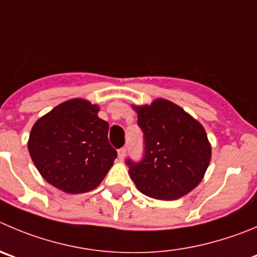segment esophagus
<instances>
[{
	"label": "esophagus",
	"mask_w": 257,
	"mask_h": 257,
	"mask_svg": "<svg viewBox=\"0 0 257 257\" xmlns=\"http://www.w3.org/2000/svg\"><path fill=\"white\" fill-rule=\"evenodd\" d=\"M126 148H121L118 150V159L119 160H123L124 159V156H126Z\"/></svg>",
	"instance_id": "1"
}]
</instances>
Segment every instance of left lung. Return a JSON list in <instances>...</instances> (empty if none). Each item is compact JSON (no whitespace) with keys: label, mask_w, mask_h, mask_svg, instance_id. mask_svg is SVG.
Listing matches in <instances>:
<instances>
[{"label":"left lung","mask_w":257,"mask_h":257,"mask_svg":"<svg viewBox=\"0 0 257 257\" xmlns=\"http://www.w3.org/2000/svg\"><path fill=\"white\" fill-rule=\"evenodd\" d=\"M144 133V156L126 159L136 188L148 197L173 200L194 189L211 161V145L203 126L177 104L156 99L136 107Z\"/></svg>","instance_id":"8db88e82"}]
</instances>
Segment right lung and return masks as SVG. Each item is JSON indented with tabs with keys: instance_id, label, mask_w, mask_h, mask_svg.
<instances>
[{
	"instance_id": "right-lung-1",
	"label": "right lung",
	"mask_w": 257,
	"mask_h": 257,
	"mask_svg": "<svg viewBox=\"0 0 257 257\" xmlns=\"http://www.w3.org/2000/svg\"><path fill=\"white\" fill-rule=\"evenodd\" d=\"M99 107L70 99L36 121L29 153L44 179L70 194L101 184L117 158L108 141V123L97 116Z\"/></svg>"
}]
</instances>
